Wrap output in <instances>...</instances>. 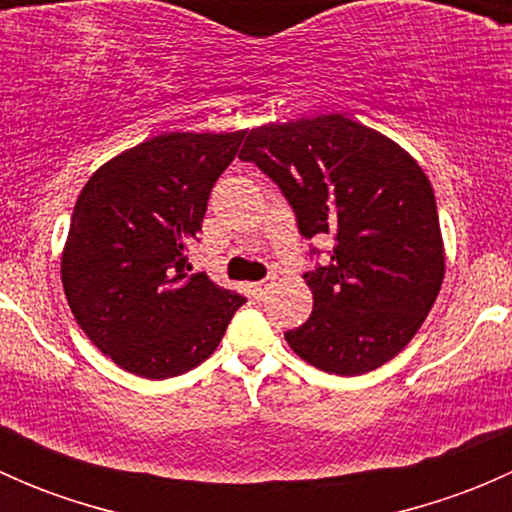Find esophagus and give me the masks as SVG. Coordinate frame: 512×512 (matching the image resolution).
Segmentation results:
<instances>
[{
	"instance_id": "34e87169",
	"label": "esophagus",
	"mask_w": 512,
	"mask_h": 512,
	"mask_svg": "<svg viewBox=\"0 0 512 512\" xmlns=\"http://www.w3.org/2000/svg\"><path fill=\"white\" fill-rule=\"evenodd\" d=\"M272 287V277L270 280H262V282H255V285H252V294H255L257 299H262L267 294V289Z\"/></svg>"
}]
</instances>
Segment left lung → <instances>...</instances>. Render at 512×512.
I'll list each match as a JSON object with an SVG mask.
<instances>
[{"label": "left lung", "instance_id": "8db88e82", "mask_svg": "<svg viewBox=\"0 0 512 512\" xmlns=\"http://www.w3.org/2000/svg\"><path fill=\"white\" fill-rule=\"evenodd\" d=\"M240 158L280 185L304 237L337 240L329 265L304 275L314 307L285 334L292 352L339 376L394 359L446 275L436 198L416 158L342 113L252 128Z\"/></svg>", "mask_w": 512, "mask_h": 512}]
</instances>
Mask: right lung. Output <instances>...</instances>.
<instances>
[{
    "instance_id": "right-lung-1",
    "label": "right lung",
    "mask_w": 512,
    "mask_h": 512,
    "mask_svg": "<svg viewBox=\"0 0 512 512\" xmlns=\"http://www.w3.org/2000/svg\"><path fill=\"white\" fill-rule=\"evenodd\" d=\"M245 131L160 133L113 156L76 200L61 250V285L86 337L113 364L168 379L218 349L247 302L188 275L210 190Z\"/></svg>"
}]
</instances>
